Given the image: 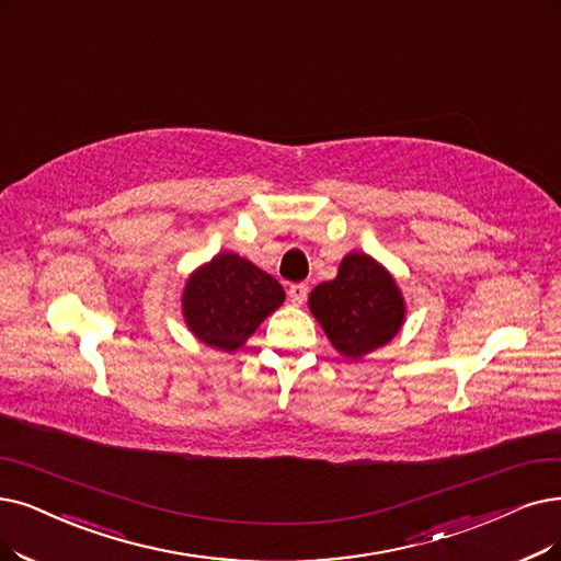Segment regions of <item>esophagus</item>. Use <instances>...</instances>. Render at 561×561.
I'll list each match as a JSON object with an SVG mask.
<instances>
[{
  "mask_svg": "<svg viewBox=\"0 0 561 561\" xmlns=\"http://www.w3.org/2000/svg\"><path fill=\"white\" fill-rule=\"evenodd\" d=\"M287 295H289V301H293L295 306H301L308 297V285L306 283H293L287 289Z\"/></svg>",
  "mask_w": 561,
  "mask_h": 561,
  "instance_id": "esophagus-1",
  "label": "esophagus"
}]
</instances>
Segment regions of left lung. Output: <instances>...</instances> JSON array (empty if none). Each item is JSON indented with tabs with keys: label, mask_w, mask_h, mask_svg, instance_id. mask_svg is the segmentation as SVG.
Segmentation results:
<instances>
[{
	"label": "left lung",
	"mask_w": 561,
	"mask_h": 561,
	"mask_svg": "<svg viewBox=\"0 0 561 561\" xmlns=\"http://www.w3.org/2000/svg\"><path fill=\"white\" fill-rule=\"evenodd\" d=\"M308 304L333 347L350 358L389 343L405 318L393 278L364 253L347 255L339 276L312 289Z\"/></svg>",
	"instance_id": "1"
}]
</instances>
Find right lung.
Segmentation results:
<instances>
[{
  "mask_svg": "<svg viewBox=\"0 0 561 561\" xmlns=\"http://www.w3.org/2000/svg\"><path fill=\"white\" fill-rule=\"evenodd\" d=\"M283 299L276 278L234 253H220L188 278L184 316L199 341L232 352Z\"/></svg>",
  "mask_w": 561,
  "mask_h": 561,
  "instance_id": "right-lung-1",
  "label": "right lung"
}]
</instances>
